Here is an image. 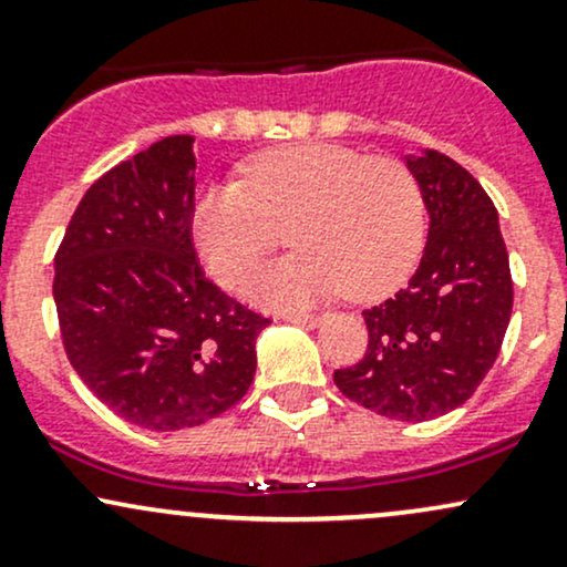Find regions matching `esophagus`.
I'll use <instances>...</instances> for the list:
<instances>
[{
	"instance_id": "34e87169",
	"label": "esophagus",
	"mask_w": 567,
	"mask_h": 567,
	"mask_svg": "<svg viewBox=\"0 0 567 567\" xmlns=\"http://www.w3.org/2000/svg\"><path fill=\"white\" fill-rule=\"evenodd\" d=\"M282 320L285 322H296V324H309V328H315V324L322 322V315H317V311H285Z\"/></svg>"
}]
</instances>
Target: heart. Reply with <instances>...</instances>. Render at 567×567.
Wrapping results in <instances>:
<instances>
[{"instance_id":"b5f03b06","label":"heart","mask_w":567,"mask_h":567,"mask_svg":"<svg viewBox=\"0 0 567 567\" xmlns=\"http://www.w3.org/2000/svg\"><path fill=\"white\" fill-rule=\"evenodd\" d=\"M298 250L252 277V298L301 303L347 288L351 298L392 290L424 243V199L392 157L336 143H292L258 154L243 184H218L194 207V239L218 282L237 288L282 243Z\"/></svg>"}]
</instances>
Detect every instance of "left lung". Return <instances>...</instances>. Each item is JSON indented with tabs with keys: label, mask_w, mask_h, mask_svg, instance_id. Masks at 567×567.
I'll use <instances>...</instances> for the list:
<instances>
[{
	"label": "left lung",
	"mask_w": 567,
	"mask_h": 567,
	"mask_svg": "<svg viewBox=\"0 0 567 567\" xmlns=\"http://www.w3.org/2000/svg\"><path fill=\"white\" fill-rule=\"evenodd\" d=\"M408 167L429 210L424 258L405 288L362 311L365 354L333 381L357 405L419 424L464 405L493 368L512 317V271L480 181L440 152Z\"/></svg>",
	"instance_id": "1"
}]
</instances>
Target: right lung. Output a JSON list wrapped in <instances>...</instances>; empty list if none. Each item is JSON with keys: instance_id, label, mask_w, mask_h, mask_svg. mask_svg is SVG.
<instances>
[{"instance_id": "obj_1", "label": "right lung", "mask_w": 567, "mask_h": 567, "mask_svg": "<svg viewBox=\"0 0 567 567\" xmlns=\"http://www.w3.org/2000/svg\"><path fill=\"white\" fill-rule=\"evenodd\" d=\"M192 135H171L103 173L55 252L71 368L120 419L154 432L237 405L271 322L205 277L192 237Z\"/></svg>"}]
</instances>
